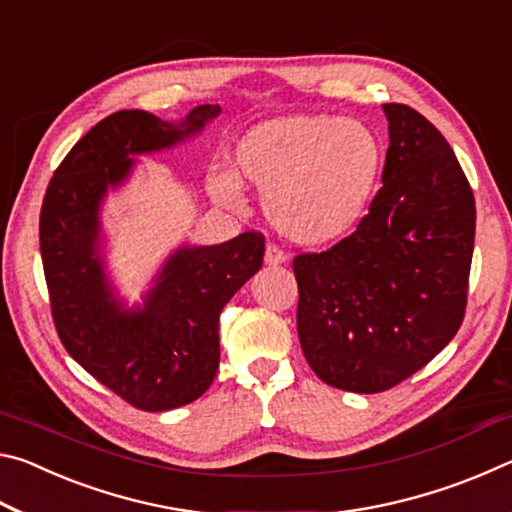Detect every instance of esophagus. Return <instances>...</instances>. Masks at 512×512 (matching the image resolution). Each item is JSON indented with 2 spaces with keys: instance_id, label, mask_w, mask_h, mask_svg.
Masks as SVG:
<instances>
[{
  "instance_id": "esophagus-1",
  "label": "esophagus",
  "mask_w": 512,
  "mask_h": 512,
  "mask_svg": "<svg viewBox=\"0 0 512 512\" xmlns=\"http://www.w3.org/2000/svg\"><path fill=\"white\" fill-rule=\"evenodd\" d=\"M264 262H266L268 266L284 264V262H287V253H284L282 248H277L275 244H268V246H266V253H264Z\"/></svg>"
}]
</instances>
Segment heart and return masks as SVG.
<instances>
[{
    "mask_svg": "<svg viewBox=\"0 0 512 512\" xmlns=\"http://www.w3.org/2000/svg\"><path fill=\"white\" fill-rule=\"evenodd\" d=\"M381 171V142L366 124L334 115L259 121L239 137L232 171L207 176L223 207L244 203L241 183L262 192L268 223L293 244H325L366 210Z\"/></svg>",
    "mask_w": 512,
    "mask_h": 512,
    "instance_id": "1",
    "label": "heart"
}]
</instances>
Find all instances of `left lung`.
<instances>
[{
  "instance_id": "8db88e82",
  "label": "left lung",
  "mask_w": 512,
  "mask_h": 512,
  "mask_svg": "<svg viewBox=\"0 0 512 512\" xmlns=\"http://www.w3.org/2000/svg\"><path fill=\"white\" fill-rule=\"evenodd\" d=\"M388 151L357 230L293 259L298 336L311 370L350 393H381L427 366L463 323L474 194L452 146L404 103H384Z\"/></svg>"
}]
</instances>
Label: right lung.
<instances>
[{
	"label": "right lung",
	"instance_id": "1",
	"mask_svg": "<svg viewBox=\"0 0 512 512\" xmlns=\"http://www.w3.org/2000/svg\"><path fill=\"white\" fill-rule=\"evenodd\" d=\"M196 106L180 124L119 110L85 133L49 180L40 253L51 316L65 350L140 411H169L201 397L219 368V316L264 259L262 232L216 246H183L164 262L144 305L126 309L99 255V210L133 169V155L169 149L219 117Z\"/></svg>",
	"mask_w": 512,
	"mask_h": 512
}]
</instances>
